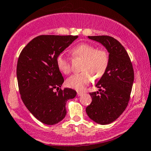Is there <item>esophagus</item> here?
Listing matches in <instances>:
<instances>
[{
	"label": "esophagus",
	"mask_w": 151,
	"mask_h": 151,
	"mask_svg": "<svg viewBox=\"0 0 151 151\" xmlns=\"http://www.w3.org/2000/svg\"><path fill=\"white\" fill-rule=\"evenodd\" d=\"M83 95V93L82 92H77V96H81Z\"/></svg>",
	"instance_id": "1"
}]
</instances>
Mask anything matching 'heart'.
<instances>
[{"instance_id":"heart-1","label":"heart","mask_w":151,"mask_h":151,"mask_svg":"<svg viewBox=\"0 0 151 151\" xmlns=\"http://www.w3.org/2000/svg\"><path fill=\"white\" fill-rule=\"evenodd\" d=\"M74 57L84 59L82 71L73 74L68 78L66 85L69 88L82 91L94 79H100L104 75L109 64V55L105 50H99L93 45L82 43L71 50ZM56 65L63 74H68L71 71V61L60 53L56 58Z\"/></svg>"}]
</instances>
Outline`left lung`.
I'll return each instance as SVG.
<instances>
[{
  "label": "left lung",
  "instance_id": "left-lung-1",
  "mask_svg": "<svg viewBox=\"0 0 151 151\" xmlns=\"http://www.w3.org/2000/svg\"><path fill=\"white\" fill-rule=\"evenodd\" d=\"M102 44L109 53V64L96 84L99 92L90 93L92 102L86 113L99 124H109L124 111L129 101L134 70L129 55L117 40L107 35L88 36Z\"/></svg>",
  "mask_w": 151,
  "mask_h": 151
}]
</instances>
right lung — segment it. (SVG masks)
Wrapping results in <instances>:
<instances>
[{"instance_id": "1", "label": "right lung", "mask_w": 151, "mask_h": 151, "mask_svg": "<svg viewBox=\"0 0 151 151\" xmlns=\"http://www.w3.org/2000/svg\"><path fill=\"white\" fill-rule=\"evenodd\" d=\"M77 37L37 36L19 56L17 77L21 98L30 113L45 124L61 122L66 114V101L77 95L72 89L61 88L64 80L56 58Z\"/></svg>"}]
</instances>
